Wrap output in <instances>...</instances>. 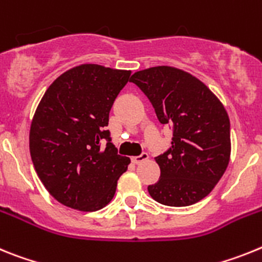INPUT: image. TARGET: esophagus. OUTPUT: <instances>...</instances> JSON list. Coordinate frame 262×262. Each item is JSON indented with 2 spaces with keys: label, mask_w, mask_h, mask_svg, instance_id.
<instances>
[{
  "label": "esophagus",
  "mask_w": 262,
  "mask_h": 262,
  "mask_svg": "<svg viewBox=\"0 0 262 262\" xmlns=\"http://www.w3.org/2000/svg\"><path fill=\"white\" fill-rule=\"evenodd\" d=\"M147 159H149V154L147 153H141L140 156H137V157H133V158H132V161H133L134 163H142L144 162V161H147Z\"/></svg>",
  "instance_id": "1"
}]
</instances>
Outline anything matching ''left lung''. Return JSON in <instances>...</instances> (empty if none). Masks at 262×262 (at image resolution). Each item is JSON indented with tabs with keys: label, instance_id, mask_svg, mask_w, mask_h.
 I'll return each mask as SVG.
<instances>
[{
	"label": "left lung",
	"instance_id": "8db88e82",
	"mask_svg": "<svg viewBox=\"0 0 262 262\" xmlns=\"http://www.w3.org/2000/svg\"><path fill=\"white\" fill-rule=\"evenodd\" d=\"M132 83L153 105L159 122L172 126L171 147L156 157L159 181L147 187L158 203L185 207L210 194L231 157L226 108L206 84L170 66L138 71Z\"/></svg>",
	"mask_w": 262,
	"mask_h": 262
}]
</instances>
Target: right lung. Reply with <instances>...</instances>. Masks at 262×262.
I'll list each match as a JSON object with an SVG mask.
<instances>
[{
	"label": "right lung",
	"mask_w": 262,
	"mask_h": 262,
	"mask_svg": "<svg viewBox=\"0 0 262 262\" xmlns=\"http://www.w3.org/2000/svg\"><path fill=\"white\" fill-rule=\"evenodd\" d=\"M132 72L80 64L47 88L30 126L35 171L51 196L74 210H101L113 199L130 159L106 130L109 112ZM108 140L106 149L101 142Z\"/></svg>",
	"instance_id": "add662e5"
}]
</instances>
